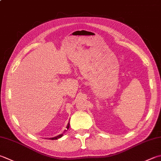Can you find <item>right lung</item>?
<instances>
[{
    "label": "right lung",
    "mask_w": 161,
    "mask_h": 161,
    "mask_svg": "<svg viewBox=\"0 0 161 161\" xmlns=\"http://www.w3.org/2000/svg\"><path fill=\"white\" fill-rule=\"evenodd\" d=\"M69 127H70V123H68V125H67V129H68L69 128ZM65 133V132H64V133H61V135H58V136H56V137H52V138H49L50 140H58V138H61L63 135H64V133Z\"/></svg>",
    "instance_id": "obj_1"
}]
</instances>
